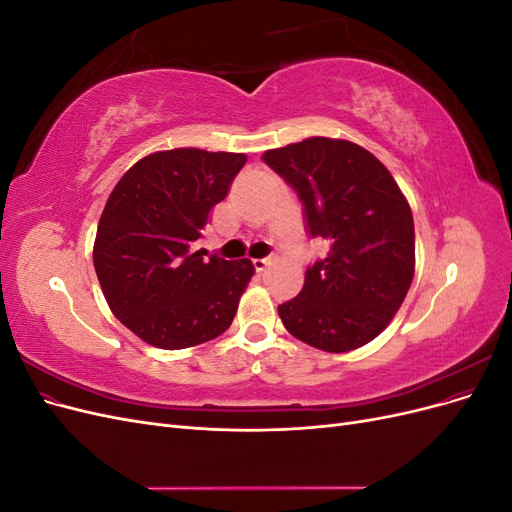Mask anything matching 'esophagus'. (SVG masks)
I'll return each instance as SVG.
<instances>
[{
    "label": "esophagus",
    "instance_id": "34e87169",
    "mask_svg": "<svg viewBox=\"0 0 512 512\" xmlns=\"http://www.w3.org/2000/svg\"><path fill=\"white\" fill-rule=\"evenodd\" d=\"M252 262H254L256 271H265V269H267V265L271 262V258H254Z\"/></svg>",
    "mask_w": 512,
    "mask_h": 512
}]
</instances>
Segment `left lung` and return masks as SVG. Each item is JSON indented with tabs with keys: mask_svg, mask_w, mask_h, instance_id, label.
I'll return each instance as SVG.
<instances>
[{
	"mask_svg": "<svg viewBox=\"0 0 512 512\" xmlns=\"http://www.w3.org/2000/svg\"><path fill=\"white\" fill-rule=\"evenodd\" d=\"M297 192L327 258L277 307L284 327L324 352L369 344L404 303L414 277V220L386 166L350 141L314 136L262 156Z\"/></svg>",
	"mask_w": 512,
	"mask_h": 512,
	"instance_id": "obj_1",
	"label": "left lung"
}]
</instances>
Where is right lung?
Instances as JSON below:
<instances>
[{
  "label": "right lung",
  "instance_id": "add662e5",
  "mask_svg": "<svg viewBox=\"0 0 512 512\" xmlns=\"http://www.w3.org/2000/svg\"><path fill=\"white\" fill-rule=\"evenodd\" d=\"M245 162L226 151L151 153L108 196L94 267L108 307L143 342L181 350L230 327L252 260L207 256L194 241Z\"/></svg>",
  "mask_w": 512,
  "mask_h": 512
}]
</instances>
